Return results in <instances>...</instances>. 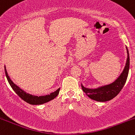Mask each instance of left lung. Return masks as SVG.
Returning <instances> with one entry per match:
<instances>
[{
  "mask_svg": "<svg viewBox=\"0 0 135 135\" xmlns=\"http://www.w3.org/2000/svg\"><path fill=\"white\" fill-rule=\"evenodd\" d=\"M127 58L126 63L122 72L115 81L110 84L101 86L96 89H89L84 87L81 84V87L84 92L92 100L97 102H107L112 100L119 93L126 83L129 69V56L128 49L126 47Z\"/></svg>",
  "mask_w": 135,
  "mask_h": 135,
  "instance_id": "obj_1",
  "label": "left lung"
}]
</instances>
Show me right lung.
<instances>
[{"instance_id":"1","label":"right lung","mask_w":135,"mask_h":135,"mask_svg":"<svg viewBox=\"0 0 135 135\" xmlns=\"http://www.w3.org/2000/svg\"><path fill=\"white\" fill-rule=\"evenodd\" d=\"M4 69H5V73L6 77H7V79L8 80L10 86H11L12 88H13V90L15 91V92L16 93L18 94L23 100L27 102L29 104L41 105L43 104V103H47V102L51 101V100L55 98L59 94L60 89V88L57 89L56 91H55V92L51 93L50 94H48V95L46 96H40V97H37V96H34L32 95V94H30L27 93L25 91H24L21 89H20L18 86H16L15 84H14L13 82L12 81L11 79H10V77H9L8 74H7L6 66H4Z\"/></svg>"}]
</instances>
